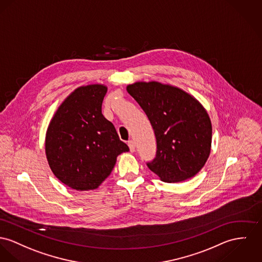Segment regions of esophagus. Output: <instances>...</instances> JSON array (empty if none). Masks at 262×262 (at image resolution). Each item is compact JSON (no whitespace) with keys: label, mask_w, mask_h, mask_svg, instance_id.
<instances>
[{"label":"esophagus","mask_w":262,"mask_h":262,"mask_svg":"<svg viewBox=\"0 0 262 262\" xmlns=\"http://www.w3.org/2000/svg\"><path fill=\"white\" fill-rule=\"evenodd\" d=\"M127 144H128L129 150H130L132 152H134V151H135V149H136V144H135V141H128V142H127Z\"/></svg>","instance_id":"1"}]
</instances>
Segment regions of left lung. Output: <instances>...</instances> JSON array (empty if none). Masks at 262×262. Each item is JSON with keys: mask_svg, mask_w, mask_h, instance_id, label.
Masks as SVG:
<instances>
[{"mask_svg": "<svg viewBox=\"0 0 262 262\" xmlns=\"http://www.w3.org/2000/svg\"><path fill=\"white\" fill-rule=\"evenodd\" d=\"M147 116L157 139L156 158L146 163L164 182L194 177L207 161L212 127L204 107L177 86L138 81L126 86Z\"/></svg>", "mask_w": 262, "mask_h": 262, "instance_id": "1", "label": "left lung"}]
</instances>
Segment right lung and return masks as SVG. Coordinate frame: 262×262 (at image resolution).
Listing matches in <instances>:
<instances>
[{
  "label": "right lung",
  "instance_id": "obj_1",
  "mask_svg": "<svg viewBox=\"0 0 262 262\" xmlns=\"http://www.w3.org/2000/svg\"><path fill=\"white\" fill-rule=\"evenodd\" d=\"M106 91L97 83L76 89L61 102L47 130L49 165L59 181L76 190L98 188L118 156L129 150L101 114Z\"/></svg>",
  "mask_w": 262,
  "mask_h": 262
}]
</instances>
